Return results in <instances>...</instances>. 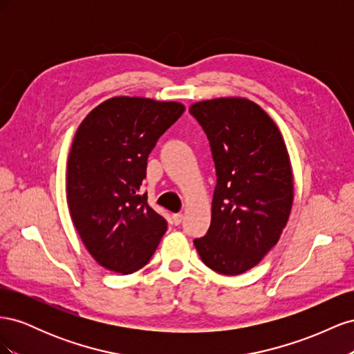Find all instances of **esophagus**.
<instances>
[{
  "instance_id": "34e87169",
  "label": "esophagus",
  "mask_w": 354,
  "mask_h": 354,
  "mask_svg": "<svg viewBox=\"0 0 354 354\" xmlns=\"http://www.w3.org/2000/svg\"><path fill=\"white\" fill-rule=\"evenodd\" d=\"M181 221H183V214H174V216H173V223L176 224V226L181 224Z\"/></svg>"
}]
</instances>
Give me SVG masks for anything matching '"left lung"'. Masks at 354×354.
Instances as JSON below:
<instances>
[{
  "mask_svg": "<svg viewBox=\"0 0 354 354\" xmlns=\"http://www.w3.org/2000/svg\"><path fill=\"white\" fill-rule=\"evenodd\" d=\"M189 112L208 137L217 174L209 229L194 243L209 269L236 276L259 264L286 226L289 155L272 118L251 100H203Z\"/></svg>",
  "mask_w": 354,
  "mask_h": 354,
  "instance_id": "left-lung-1",
  "label": "left lung"
}]
</instances>
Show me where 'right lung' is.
<instances>
[{"label":"right lung","instance_id":"add662e5","mask_svg":"<svg viewBox=\"0 0 354 354\" xmlns=\"http://www.w3.org/2000/svg\"><path fill=\"white\" fill-rule=\"evenodd\" d=\"M183 112L177 102L122 95L99 104L78 127L68 159V205L85 248L104 269H142L167 232L140 186L149 153Z\"/></svg>","mask_w":354,"mask_h":354}]
</instances>
